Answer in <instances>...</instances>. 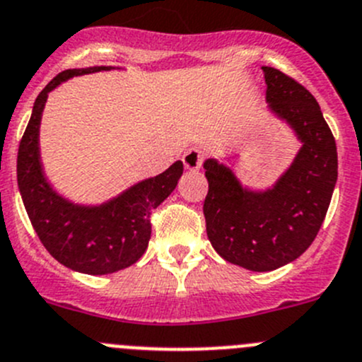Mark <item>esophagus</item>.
<instances>
[{
  "instance_id": "obj_1",
  "label": "esophagus",
  "mask_w": 362,
  "mask_h": 362,
  "mask_svg": "<svg viewBox=\"0 0 362 362\" xmlns=\"http://www.w3.org/2000/svg\"><path fill=\"white\" fill-rule=\"evenodd\" d=\"M203 159H205V156H203V152L199 148H189L182 156V163H184L185 170L189 171H198L202 168Z\"/></svg>"
}]
</instances>
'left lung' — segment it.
<instances>
[{"mask_svg":"<svg viewBox=\"0 0 362 362\" xmlns=\"http://www.w3.org/2000/svg\"><path fill=\"white\" fill-rule=\"evenodd\" d=\"M267 111L288 125L300 148L290 166L267 187L242 184L231 166L203 163L209 194L203 205L206 235L217 255L252 272H269L299 258L317 237L336 180V141L315 97L278 69L262 66Z\"/></svg>","mask_w":362,"mask_h":362,"instance_id":"obj_1","label":"left lung"}]
</instances>
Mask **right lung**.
Masks as SVG:
<instances>
[{
	"mask_svg": "<svg viewBox=\"0 0 362 362\" xmlns=\"http://www.w3.org/2000/svg\"><path fill=\"white\" fill-rule=\"evenodd\" d=\"M120 66H86L58 74L38 93L17 153V185L28 217L44 247L62 265L81 274L104 276L127 269L148 247L150 214L175 191L182 160L157 177L143 178L103 203H77L56 191L40 156V122L52 90L72 77Z\"/></svg>",
	"mask_w": 362,
	"mask_h": 362,
	"instance_id": "right-lung-1",
	"label": "right lung"
}]
</instances>
